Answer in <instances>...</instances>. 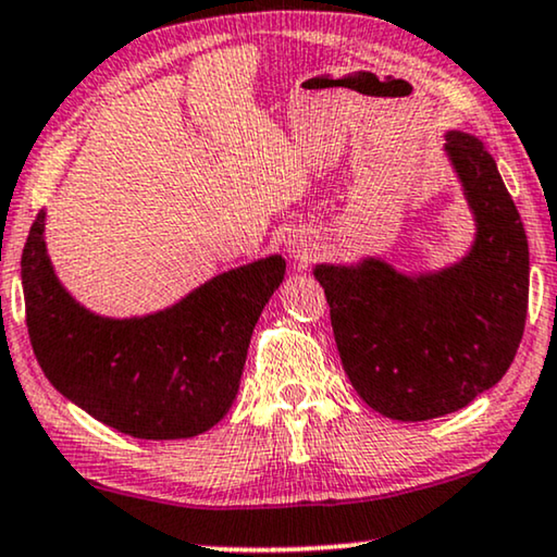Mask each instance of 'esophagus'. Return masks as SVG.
Listing matches in <instances>:
<instances>
[{
	"label": "esophagus",
	"instance_id": "obj_1",
	"mask_svg": "<svg viewBox=\"0 0 557 557\" xmlns=\"http://www.w3.org/2000/svg\"><path fill=\"white\" fill-rule=\"evenodd\" d=\"M287 251H290L293 264L298 267V270H302V267H308L315 259V255H318L315 236L302 234V232L300 234H293L290 242H287Z\"/></svg>",
	"mask_w": 557,
	"mask_h": 557
}]
</instances>
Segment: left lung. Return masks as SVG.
Returning a JSON list of instances; mask_svg holds the SVG:
<instances>
[{
    "instance_id": "obj_1",
    "label": "left lung",
    "mask_w": 557,
    "mask_h": 557,
    "mask_svg": "<svg viewBox=\"0 0 557 557\" xmlns=\"http://www.w3.org/2000/svg\"><path fill=\"white\" fill-rule=\"evenodd\" d=\"M443 150L476 226L458 262L410 274L364 257L313 270L348 382L372 410L403 422L456 412L492 389L528 318V234L494 158L458 129Z\"/></svg>"
}]
</instances>
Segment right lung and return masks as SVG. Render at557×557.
Instances as JSON below:
<instances>
[{"mask_svg": "<svg viewBox=\"0 0 557 557\" xmlns=\"http://www.w3.org/2000/svg\"><path fill=\"white\" fill-rule=\"evenodd\" d=\"M285 280L270 255L221 272L170 308L109 318L73 298L46 247V211L22 249V290L37 364L65 399L145 441L193 438L228 412L251 331Z\"/></svg>", "mask_w": 557, "mask_h": 557, "instance_id": "right-lung-1", "label": "right lung"}]
</instances>
